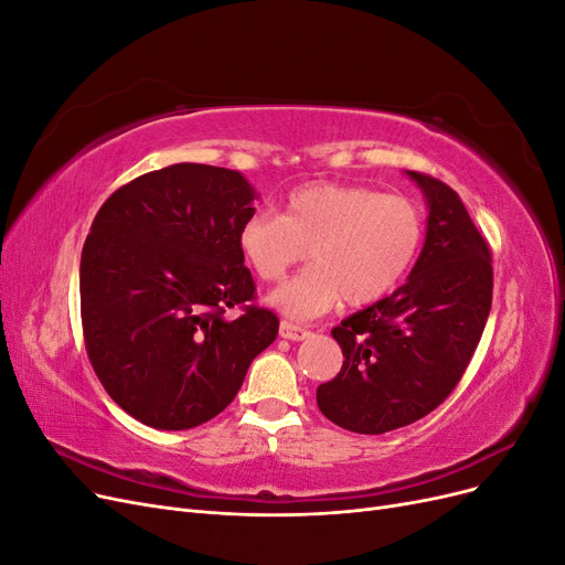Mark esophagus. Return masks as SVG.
Returning <instances> with one entry per match:
<instances>
[{
    "mask_svg": "<svg viewBox=\"0 0 565 565\" xmlns=\"http://www.w3.org/2000/svg\"><path fill=\"white\" fill-rule=\"evenodd\" d=\"M280 337H282V339H289V341H303L306 337H311V332L306 330V328H301V324L282 320V322H280Z\"/></svg>",
    "mask_w": 565,
    "mask_h": 565,
    "instance_id": "34e87169",
    "label": "esophagus"
}]
</instances>
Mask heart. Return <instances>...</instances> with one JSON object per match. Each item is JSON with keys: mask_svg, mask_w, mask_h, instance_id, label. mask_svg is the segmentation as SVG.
Segmentation results:
<instances>
[{"mask_svg": "<svg viewBox=\"0 0 565 565\" xmlns=\"http://www.w3.org/2000/svg\"><path fill=\"white\" fill-rule=\"evenodd\" d=\"M422 241L424 212L413 198L334 181L299 185L282 200L280 216L256 210L237 228L243 259L266 282L280 280L309 249L313 264L268 297L297 320L341 299L365 306L386 297L413 268Z\"/></svg>", "mask_w": 565, "mask_h": 565, "instance_id": "b5f03b06", "label": "heart"}]
</instances>
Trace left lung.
Returning a JSON list of instances; mask_svg holds the SVG:
<instances>
[{
    "instance_id": "obj_1",
    "label": "left lung",
    "mask_w": 565,
    "mask_h": 565,
    "mask_svg": "<svg viewBox=\"0 0 565 565\" xmlns=\"http://www.w3.org/2000/svg\"><path fill=\"white\" fill-rule=\"evenodd\" d=\"M405 174L429 210L419 259L396 292L332 330L344 365L316 391L320 413L355 434L401 429L446 401L492 303L490 247L465 202L438 179Z\"/></svg>"
}]
</instances>
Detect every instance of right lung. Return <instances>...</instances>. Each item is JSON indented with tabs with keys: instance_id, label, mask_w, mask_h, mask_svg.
I'll return each instance as SVG.
<instances>
[{
	"instance_id": "obj_1",
	"label": "right lung",
	"mask_w": 565,
	"mask_h": 565,
	"mask_svg": "<svg viewBox=\"0 0 565 565\" xmlns=\"http://www.w3.org/2000/svg\"><path fill=\"white\" fill-rule=\"evenodd\" d=\"M259 193L235 169L179 162L98 210L79 262L84 344L108 396L152 429L216 417L278 337L254 299L237 228ZM246 313L226 319V308Z\"/></svg>"
}]
</instances>
